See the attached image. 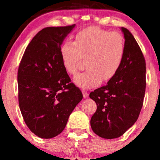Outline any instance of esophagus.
<instances>
[{
    "instance_id": "esophagus-1",
    "label": "esophagus",
    "mask_w": 160,
    "mask_h": 160,
    "mask_svg": "<svg viewBox=\"0 0 160 160\" xmlns=\"http://www.w3.org/2000/svg\"><path fill=\"white\" fill-rule=\"evenodd\" d=\"M82 95H83L84 98H86V97H88V95H89V93L87 92V91L86 90H82Z\"/></svg>"
}]
</instances>
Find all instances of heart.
Returning <instances> with one entry per match:
<instances>
[{"instance_id":"b5f03b06","label":"heart","mask_w":160,"mask_h":160,"mask_svg":"<svg viewBox=\"0 0 160 160\" xmlns=\"http://www.w3.org/2000/svg\"><path fill=\"white\" fill-rule=\"evenodd\" d=\"M62 65L68 73L76 74L82 58L87 69L74 78L82 88L97 86L117 74L125 56V39L119 32L98 27L82 29L75 34L74 42L67 40L60 47Z\"/></svg>"}]
</instances>
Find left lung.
Masks as SVG:
<instances>
[{"label":"left lung","instance_id":"obj_1","mask_svg":"<svg viewBox=\"0 0 160 160\" xmlns=\"http://www.w3.org/2000/svg\"><path fill=\"white\" fill-rule=\"evenodd\" d=\"M125 38V56L117 74L108 84L89 94L97 104L90 120L92 131L107 139L120 137L136 122L146 89V62L131 32L121 28Z\"/></svg>","mask_w":160,"mask_h":160}]
</instances>
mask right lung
I'll use <instances>...</instances> for the list:
<instances>
[{
    "label": "right lung",
    "mask_w": 160,
    "mask_h": 160,
    "mask_svg": "<svg viewBox=\"0 0 160 160\" xmlns=\"http://www.w3.org/2000/svg\"><path fill=\"white\" fill-rule=\"evenodd\" d=\"M75 25L47 27L25 49L18 69L20 111L29 129L52 138L65 128L70 114L82 100L62 65L60 47Z\"/></svg>",
    "instance_id": "add662e5"
}]
</instances>
